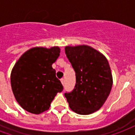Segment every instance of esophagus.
<instances>
[{"mask_svg":"<svg viewBox=\"0 0 135 135\" xmlns=\"http://www.w3.org/2000/svg\"><path fill=\"white\" fill-rule=\"evenodd\" d=\"M61 82L62 85H64V83H65L64 79H61Z\"/></svg>","mask_w":135,"mask_h":135,"instance_id":"1","label":"esophagus"}]
</instances>
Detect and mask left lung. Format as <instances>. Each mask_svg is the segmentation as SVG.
<instances>
[{
  "label": "left lung",
  "instance_id": "left-lung-1",
  "mask_svg": "<svg viewBox=\"0 0 135 135\" xmlns=\"http://www.w3.org/2000/svg\"><path fill=\"white\" fill-rule=\"evenodd\" d=\"M65 53L76 73V84L64 93L75 113L88 115L99 110L110 94L113 78L108 60L88 45L66 46Z\"/></svg>",
  "mask_w": 135,
  "mask_h": 135
}]
</instances>
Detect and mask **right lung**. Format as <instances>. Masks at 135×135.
<instances>
[{"mask_svg": "<svg viewBox=\"0 0 135 135\" xmlns=\"http://www.w3.org/2000/svg\"><path fill=\"white\" fill-rule=\"evenodd\" d=\"M60 55L59 47H36L26 51L11 74V88L19 104L28 112L39 114L49 109L50 103L64 87L52 64Z\"/></svg>", "mask_w": 135, "mask_h": 135, "instance_id": "add662e5", "label": "right lung"}]
</instances>
